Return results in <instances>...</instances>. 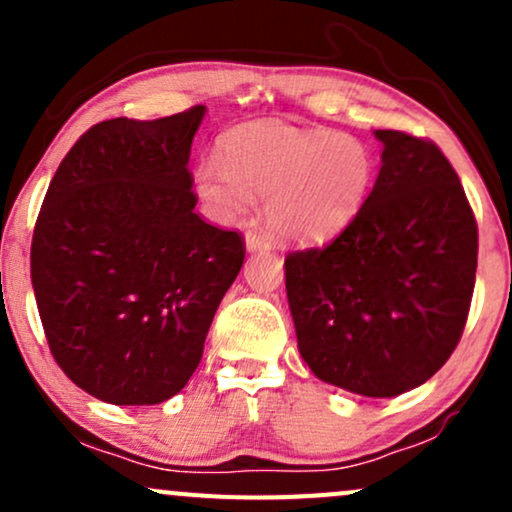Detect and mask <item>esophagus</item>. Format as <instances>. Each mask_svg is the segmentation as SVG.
Listing matches in <instances>:
<instances>
[{"instance_id":"1","label":"esophagus","mask_w":512,"mask_h":512,"mask_svg":"<svg viewBox=\"0 0 512 512\" xmlns=\"http://www.w3.org/2000/svg\"><path fill=\"white\" fill-rule=\"evenodd\" d=\"M245 250L248 252H262V250H269V240L260 236L257 231H248L245 233Z\"/></svg>"}]
</instances>
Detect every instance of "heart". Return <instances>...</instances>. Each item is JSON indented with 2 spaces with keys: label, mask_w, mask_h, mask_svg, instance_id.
I'll return each instance as SVG.
<instances>
[{
  "label": "heart",
  "mask_w": 512,
  "mask_h": 512,
  "mask_svg": "<svg viewBox=\"0 0 512 512\" xmlns=\"http://www.w3.org/2000/svg\"><path fill=\"white\" fill-rule=\"evenodd\" d=\"M370 180L373 156L361 139L255 120L221 134L216 161L195 170V192L221 223L243 219L252 197H264V221L276 240L317 245L356 219Z\"/></svg>",
  "instance_id": "obj_1"
}]
</instances>
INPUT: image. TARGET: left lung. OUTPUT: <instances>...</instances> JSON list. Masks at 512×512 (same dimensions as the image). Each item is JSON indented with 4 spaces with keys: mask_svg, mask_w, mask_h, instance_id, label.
Instances as JSON below:
<instances>
[{
    "mask_svg": "<svg viewBox=\"0 0 512 512\" xmlns=\"http://www.w3.org/2000/svg\"><path fill=\"white\" fill-rule=\"evenodd\" d=\"M378 180L325 248L286 257L298 351L322 383L361 397L424 385L460 342L477 221L455 168L433 142L375 129Z\"/></svg>",
    "mask_w": 512,
    "mask_h": 512,
    "instance_id": "left-lung-1",
    "label": "left lung"
}]
</instances>
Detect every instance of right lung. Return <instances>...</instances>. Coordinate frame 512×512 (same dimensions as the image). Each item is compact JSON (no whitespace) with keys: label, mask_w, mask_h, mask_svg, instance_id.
Instances as JSON below:
<instances>
[{"label":"right lung","mask_w":512,"mask_h":512,"mask_svg":"<svg viewBox=\"0 0 512 512\" xmlns=\"http://www.w3.org/2000/svg\"><path fill=\"white\" fill-rule=\"evenodd\" d=\"M204 113L93 125L62 158L35 221L31 281L50 351L101 402L178 395L243 267L240 233L195 214L187 161Z\"/></svg>","instance_id":"obj_1"}]
</instances>
